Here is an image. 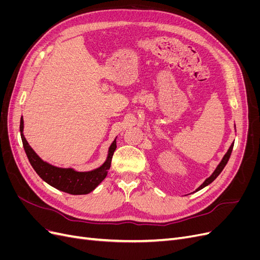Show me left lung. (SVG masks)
Wrapping results in <instances>:
<instances>
[{"label": "left lung", "instance_id": "obj_1", "mask_svg": "<svg viewBox=\"0 0 260 260\" xmlns=\"http://www.w3.org/2000/svg\"><path fill=\"white\" fill-rule=\"evenodd\" d=\"M234 129H235V124H234ZM233 145H234V142H232V144L230 145V147H229V149H228L226 151V153L224 154V156L222 157V159H221V161H220L219 164H218V166L216 167V169L214 170V172H212V174L210 175V177H208L205 181H204V182L196 188V190L194 191V192H198V191H200V190H202V188H204L205 186H207L208 184H210L212 181H214L219 175H220V172H221L222 170H223V168L225 167V165H226V162H228V160H229V158H230V156H231V153H232V149H233Z\"/></svg>", "mask_w": 260, "mask_h": 260}]
</instances>
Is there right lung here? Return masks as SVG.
<instances>
[{"instance_id":"obj_1","label":"right lung","mask_w":260,"mask_h":260,"mask_svg":"<svg viewBox=\"0 0 260 260\" xmlns=\"http://www.w3.org/2000/svg\"><path fill=\"white\" fill-rule=\"evenodd\" d=\"M20 137L28 159L35 171L43 181L59 191L73 195H83L92 192L106 176L111 167L112 158L116 149V139L108 148L105 161L100 167L90 171H78L74 168H61L44 161L34 148L31 147L23 136V118H20Z\"/></svg>"}]
</instances>
